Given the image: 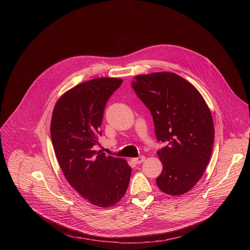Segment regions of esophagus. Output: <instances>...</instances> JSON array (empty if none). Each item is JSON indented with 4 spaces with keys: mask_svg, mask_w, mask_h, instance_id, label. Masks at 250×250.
<instances>
[{
    "mask_svg": "<svg viewBox=\"0 0 250 250\" xmlns=\"http://www.w3.org/2000/svg\"><path fill=\"white\" fill-rule=\"evenodd\" d=\"M132 161H133L135 164L140 165V164H142V163H143V162L145 161V157H144V156H141V157H138V158H134V159H132Z\"/></svg>",
    "mask_w": 250,
    "mask_h": 250,
    "instance_id": "obj_1",
    "label": "esophagus"
}]
</instances>
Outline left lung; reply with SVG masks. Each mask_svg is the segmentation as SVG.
<instances>
[{
	"instance_id": "8db88e82",
	"label": "left lung",
	"mask_w": 250,
	"mask_h": 250,
	"mask_svg": "<svg viewBox=\"0 0 250 250\" xmlns=\"http://www.w3.org/2000/svg\"><path fill=\"white\" fill-rule=\"evenodd\" d=\"M139 98L152 113L163 171L159 188L181 195L201 179L212 155L214 121L200 92L172 72L138 75L132 82Z\"/></svg>"
}]
</instances>
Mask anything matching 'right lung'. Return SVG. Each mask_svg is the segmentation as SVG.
I'll return each mask as SVG.
<instances>
[{
	"mask_svg": "<svg viewBox=\"0 0 250 250\" xmlns=\"http://www.w3.org/2000/svg\"><path fill=\"white\" fill-rule=\"evenodd\" d=\"M122 82L98 78L80 83L61 96L52 114L51 139L60 167L72 188L97 207L114 206L131 177L125 160L93 149L102 135L107 101Z\"/></svg>",
	"mask_w": 250,
	"mask_h": 250,
	"instance_id": "add662e5",
	"label": "right lung"
}]
</instances>
